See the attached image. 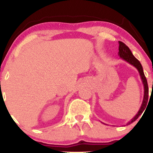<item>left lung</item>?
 <instances>
[{
	"instance_id": "obj_1",
	"label": "left lung",
	"mask_w": 153,
	"mask_h": 153,
	"mask_svg": "<svg viewBox=\"0 0 153 153\" xmlns=\"http://www.w3.org/2000/svg\"><path fill=\"white\" fill-rule=\"evenodd\" d=\"M119 55L120 57V58H122L124 60H125L126 62L133 65L137 68L139 73H140V78H141L142 81H143V85H144V97H143V101L142 103L141 107H140V110L138 111L137 114L133 117L132 119L127 123V125L131 124L134 122L135 120L138 119V117L143 114V111L145 109L146 106L147 104V101H148V95H149V89H148V85H147V79L145 78V74H144L143 72V68L142 66L141 63L140 62V61L138 60L136 57L133 55V54L131 53V50H129V48L124 43H123L122 42H119Z\"/></svg>"
}]
</instances>
